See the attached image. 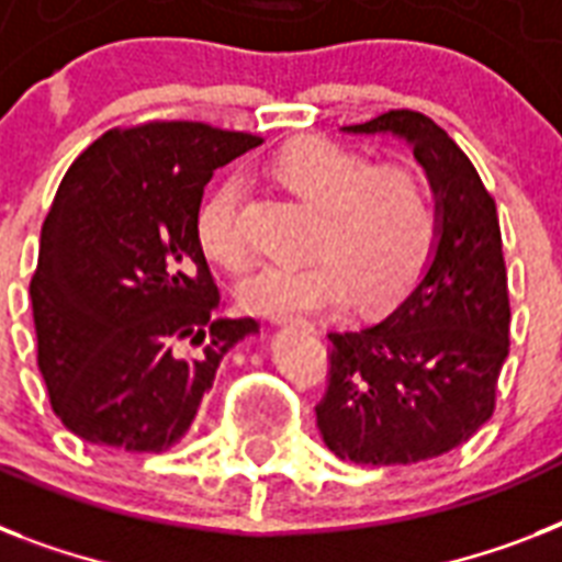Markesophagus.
<instances>
[{"mask_svg":"<svg viewBox=\"0 0 562 562\" xmlns=\"http://www.w3.org/2000/svg\"><path fill=\"white\" fill-rule=\"evenodd\" d=\"M271 324L273 326H294V324H303V321H297V317H291V315H273Z\"/></svg>","mask_w":562,"mask_h":562,"instance_id":"obj_1","label":"esophagus"}]
</instances>
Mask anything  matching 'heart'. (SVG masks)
Returning <instances> with one entry per match:
<instances>
[{
  "mask_svg": "<svg viewBox=\"0 0 562 562\" xmlns=\"http://www.w3.org/2000/svg\"><path fill=\"white\" fill-rule=\"evenodd\" d=\"M273 175L321 210L315 247L329 250L306 265L271 262L238 282V300L259 315H291L338 306L352 285L361 300L396 297L417 280L437 245V210L423 175L379 166L373 157L329 143L300 139L277 154ZM241 178H224L203 198L194 229L212 262L238 271L247 262L241 229Z\"/></svg>",
  "mask_w": 562,
  "mask_h": 562,
  "instance_id": "heart-1",
  "label": "heart"
}]
</instances>
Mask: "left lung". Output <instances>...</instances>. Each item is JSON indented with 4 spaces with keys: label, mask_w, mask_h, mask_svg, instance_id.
<instances>
[{
    "label": "left lung",
    "mask_w": 562,
    "mask_h": 562,
    "mask_svg": "<svg viewBox=\"0 0 562 562\" xmlns=\"http://www.w3.org/2000/svg\"><path fill=\"white\" fill-rule=\"evenodd\" d=\"M352 136H393L435 194L437 245L414 289L379 324L329 333L317 431L341 461L419 463L467 443L496 405L510 303L496 203L470 157L423 113L391 110Z\"/></svg>",
    "instance_id": "left-lung-1"
}]
</instances>
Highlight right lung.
Returning a JSON list of instances; mask_svg holds the SVG:
<instances>
[{"label":"right lung","mask_w":562,"mask_h":562,"mask_svg":"<svg viewBox=\"0 0 562 562\" xmlns=\"http://www.w3.org/2000/svg\"><path fill=\"white\" fill-rule=\"evenodd\" d=\"M262 145L201 122L110 131L69 166L40 233L37 364L72 435L166 452L254 317H221L194 218L212 171Z\"/></svg>","instance_id":"1"}]
</instances>
